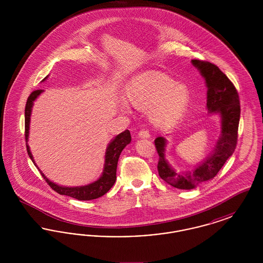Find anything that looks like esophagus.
I'll return each instance as SVG.
<instances>
[{"mask_svg": "<svg viewBox=\"0 0 263 263\" xmlns=\"http://www.w3.org/2000/svg\"><path fill=\"white\" fill-rule=\"evenodd\" d=\"M138 136L140 138H150V132L147 129H142L139 131Z\"/></svg>", "mask_w": 263, "mask_h": 263, "instance_id": "esophagus-1", "label": "esophagus"}]
</instances>
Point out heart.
<instances>
[{
  "instance_id": "b5f03b06",
  "label": "heart",
  "mask_w": 263,
  "mask_h": 263,
  "mask_svg": "<svg viewBox=\"0 0 263 263\" xmlns=\"http://www.w3.org/2000/svg\"><path fill=\"white\" fill-rule=\"evenodd\" d=\"M127 98L135 107H151V116L156 124L170 126L183 116L190 96L185 85L176 84L162 72L150 71L136 76L130 82Z\"/></svg>"
}]
</instances>
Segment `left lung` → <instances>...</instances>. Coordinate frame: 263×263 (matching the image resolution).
<instances>
[{"mask_svg":"<svg viewBox=\"0 0 263 263\" xmlns=\"http://www.w3.org/2000/svg\"><path fill=\"white\" fill-rule=\"evenodd\" d=\"M191 62L205 78L208 87V111L221 114L222 135L211 156L191 173L188 172L185 174L175 173L165 161V139L158 137L155 140V146L159 155V175L165 182L178 189H192L201 182L216 176L227 160L235 152L238 143L240 105L237 88L215 64L198 59H194Z\"/></svg>","mask_w":263,"mask_h":263,"instance_id":"obj_1","label":"left lung"}]
</instances>
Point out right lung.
I'll list each match as a JSON object with an SVG mask.
<instances>
[{
    "label": "right lung",
    "instance_id": "1",
    "mask_svg": "<svg viewBox=\"0 0 263 263\" xmlns=\"http://www.w3.org/2000/svg\"><path fill=\"white\" fill-rule=\"evenodd\" d=\"M41 92H42V89L33 90L29 95V97L27 98V100H26L25 108V142H27V137H28V128H29V119H30L31 107H32L33 101L36 100V98ZM130 142H131V134H130L129 130H125L124 132L120 133L119 135H117L116 137L114 138V140L107 147V150L105 153L106 155H105V163H104L103 174L100 176L99 180L95 181L91 184L86 185V186L63 187V186H59V185L51 182L50 180H48L45 177V175H43L41 172H40V174L42 175V177L45 179V181L48 183V185L54 191H56L57 193H59L61 195H67V196L73 197V198L78 199V200L97 199L100 196L104 195L110 188L112 187L113 184L116 180V168H117V163H118L119 156H120L122 150L125 148L126 145H128ZM26 150H27L29 158L35 164L27 144H26Z\"/></svg>",
    "mask_w": 263,
    "mask_h": 263
}]
</instances>
